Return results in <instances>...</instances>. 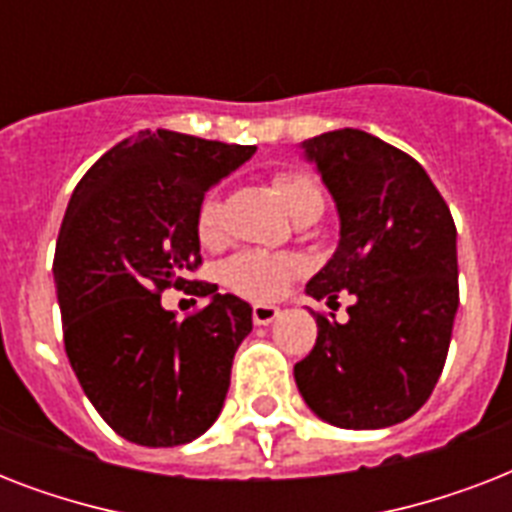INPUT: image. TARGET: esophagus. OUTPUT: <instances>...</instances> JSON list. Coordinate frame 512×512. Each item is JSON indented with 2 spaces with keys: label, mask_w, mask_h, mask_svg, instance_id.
Returning <instances> with one entry per match:
<instances>
[{
  "label": "esophagus",
  "mask_w": 512,
  "mask_h": 512,
  "mask_svg": "<svg viewBox=\"0 0 512 512\" xmlns=\"http://www.w3.org/2000/svg\"><path fill=\"white\" fill-rule=\"evenodd\" d=\"M279 308L276 305H252V321H255L257 327H265V324H271L276 316H279Z\"/></svg>",
  "instance_id": "obj_1"
}]
</instances>
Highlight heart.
I'll return each instance as SVG.
<instances>
[{
	"label": "heart",
	"mask_w": 512,
	"mask_h": 512,
	"mask_svg": "<svg viewBox=\"0 0 512 512\" xmlns=\"http://www.w3.org/2000/svg\"><path fill=\"white\" fill-rule=\"evenodd\" d=\"M273 188L287 204L289 212L303 209L305 204L321 201V188L308 172L279 170L273 175ZM196 236L204 244L220 236V201L215 193L204 196L196 212ZM305 260L292 252H265V249H244L223 265V284L233 295L247 297L255 303H271L289 289V284L303 273Z\"/></svg>",
	"instance_id": "heart-1"
}]
</instances>
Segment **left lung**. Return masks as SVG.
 Returning a JSON list of instances; mask_svg holds the SVG:
<instances>
[{"instance_id": "left-lung-1", "label": "left lung", "mask_w": 512, "mask_h": 512, "mask_svg": "<svg viewBox=\"0 0 512 512\" xmlns=\"http://www.w3.org/2000/svg\"><path fill=\"white\" fill-rule=\"evenodd\" d=\"M340 212V247L308 281L335 305L356 297L348 321L313 313L316 345L295 364L297 388L337 428H388L436 388L452 342L457 228L444 196L412 156L361 130L303 143Z\"/></svg>"}]
</instances>
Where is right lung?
Instances as JSON below:
<instances>
[{
  "label": "right lung",
  "instance_id": "right-lung-1",
  "mask_svg": "<svg viewBox=\"0 0 512 512\" xmlns=\"http://www.w3.org/2000/svg\"><path fill=\"white\" fill-rule=\"evenodd\" d=\"M255 154L183 132H140L100 156L71 193L55 244L63 345L98 414L140 446H180L217 420L252 308L201 265L204 193ZM192 284L210 303L183 322L164 288Z\"/></svg>",
  "mask_w": 512,
  "mask_h": 512
}]
</instances>
